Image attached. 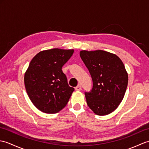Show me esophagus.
<instances>
[{
	"mask_svg": "<svg viewBox=\"0 0 149 149\" xmlns=\"http://www.w3.org/2000/svg\"><path fill=\"white\" fill-rule=\"evenodd\" d=\"M75 90H77V91H80V90H81V85H77V86L75 87Z\"/></svg>",
	"mask_w": 149,
	"mask_h": 149,
	"instance_id": "obj_1",
	"label": "esophagus"
}]
</instances>
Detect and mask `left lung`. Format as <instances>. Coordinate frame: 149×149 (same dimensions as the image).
Segmentation results:
<instances>
[{
    "label": "left lung",
    "mask_w": 149,
    "mask_h": 149,
    "mask_svg": "<svg viewBox=\"0 0 149 149\" xmlns=\"http://www.w3.org/2000/svg\"><path fill=\"white\" fill-rule=\"evenodd\" d=\"M81 58L92 78L93 88L85 92L88 106L97 115H106L122 102L127 89L128 74L122 60L104 50H81Z\"/></svg>",
    "instance_id": "1"
}]
</instances>
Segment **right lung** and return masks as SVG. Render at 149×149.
Here are the masks:
<instances>
[{"label": "right lung", "instance_id": "obj_1", "mask_svg": "<svg viewBox=\"0 0 149 149\" xmlns=\"http://www.w3.org/2000/svg\"><path fill=\"white\" fill-rule=\"evenodd\" d=\"M74 50L52 49L41 51L30 62L24 75L27 93L36 108L56 113L66 106L74 88L69 86L62 66Z\"/></svg>", "mask_w": 149, "mask_h": 149}]
</instances>
